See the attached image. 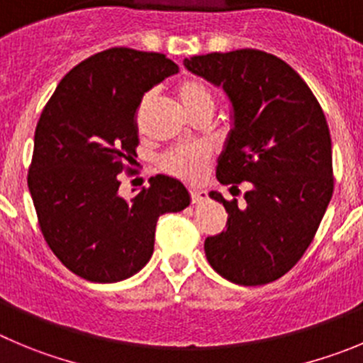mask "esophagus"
<instances>
[{
  "mask_svg": "<svg viewBox=\"0 0 363 363\" xmlns=\"http://www.w3.org/2000/svg\"><path fill=\"white\" fill-rule=\"evenodd\" d=\"M189 197H191V202L193 204H201V202H204L206 199H208V193L204 191V189H189Z\"/></svg>",
  "mask_w": 363,
  "mask_h": 363,
  "instance_id": "1",
  "label": "esophagus"
}]
</instances>
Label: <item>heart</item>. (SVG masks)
<instances>
[{
	"label": "heart",
	"instance_id": "heart-1",
	"mask_svg": "<svg viewBox=\"0 0 363 363\" xmlns=\"http://www.w3.org/2000/svg\"><path fill=\"white\" fill-rule=\"evenodd\" d=\"M177 94L189 116L202 109H215V94L199 79L181 80L177 86ZM147 100L148 96L143 100V107L147 105ZM209 161H211V148L208 145L189 143L166 152L159 164L174 177L193 182L204 175Z\"/></svg>",
	"mask_w": 363,
	"mask_h": 363
}]
</instances>
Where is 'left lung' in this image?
<instances>
[{
    "instance_id": "1",
    "label": "left lung",
    "mask_w": 363,
    "mask_h": 363,
    "mask_svg": "<svg viewBox=\"0 0 363 363\" xmlns=\"http://www.w3.org/2000/svg\"><path fill=\"white\" fill-rule=\"evenodd\" d=\"M184 66L233 101L235 128L216 179L250 184L240 208L236 199L209 193L228 211L223 231L204 242L209 265L243 286L272 283L303 258L333 195L323 107L296 69L262 50L193 55Z\"/></svg>"
}]
</instances>
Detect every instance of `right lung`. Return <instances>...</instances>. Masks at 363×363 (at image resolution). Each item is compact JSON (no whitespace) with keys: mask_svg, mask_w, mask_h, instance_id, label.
Instances as JSON below:
<instances>
[{"mask_svg":"<svg viewBox=\"0 0 363 363\" xmlns=\"http://www.w3.org/2000/svg\"><path fill=\"white\" fill-rule=\"evenodd\" d=\"M177 71L162 53L109 48L77 64L44 105L28 188L48 247L84 279L116 283L140 272L159 216L189 204L184 186L166 175L130 201L118 195L120 174L138 157L143 94Z\"/></svg>","mask_w":363,"mask_h":363,"instance_id":"1","label":"right lung"}]
</instances>
